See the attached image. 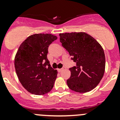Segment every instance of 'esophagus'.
Here are the masks:
<instances>
[{
    "mask_svg": "<svg viewBox=\"0 0 120 120\" xmlns=\"http://www.w3.org/2000/svg\"><path fill=\"white\" fill-rule=\"evenodd\" d=\"M63 70V68H60H60H58V69H57V71H59V72H61V71H62Z\"/></svg>",
    "mask_w": 120,
    "mask_h": 120,
    "instance_id": "1",
    "label": "esophagus"
}]
</instances>
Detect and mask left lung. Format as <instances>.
<instances>
[{"label": "left lung", "mask_w": 120, "mask_h": 120, "mask_svg": "<svg viewBox=\"0 0 120 120\" xmlns=\"http://www.w3.org/2000/svg\"><path fill=\"white\" fill-rule=\"evenodd\" d=\"M62 46L68 52L77 66L70 68L68 88L79 93L90 91L97 86L105 71V55L100 43L83 32L59 34Z\"/></svg>", "instance_id": "obj_1"}]
</instances>
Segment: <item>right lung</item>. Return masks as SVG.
I'll return each instance as SVG.
<instances>
[{
  "instance_id": "obj_1",
  "label": "right lung",
  "mask_w": 120,
  "mask_h": 120,
  "mask_svg": "<svg viewBox=\"0 0 120 120\" xmlns=\"http://www.w3.org/2000/svg\"><path fill=\"white\" fill-rule=\"evenodd\" d=\"M57 37L50 34L29 36L20 45L14 66L20 83L32 94L43 95L52 89L57 71L53 70L47 58L48 47Z\"/></svg>"
}]
</instances>
